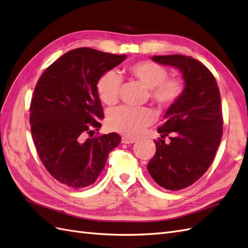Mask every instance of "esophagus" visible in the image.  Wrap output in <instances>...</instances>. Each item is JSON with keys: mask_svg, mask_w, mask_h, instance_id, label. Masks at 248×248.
I'll list each match as a JSON object with an SVG mask.
<instances>
[{"mask_svg": "<svg viewBox=\"0 0 248 248\" xmlns=\"http://www.w3.org/2000/svg\"><path fill=\"white\" fill-rule=\"evenodd\" d=\"M122 142H123V144H133V142H136V139H130V138L123 137L122 138Z\"/></svg>", "mask_w": 248, "mask_h": 248, "instance_id": "1", "label": "esophagus"}]
</instances>
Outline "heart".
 <instances>
[{
	"mask_svg": "<svg viewBox=\"0 0 248 248\" xmlns=\"http://www.w3.org/2000/svg\"><path fill=\"white\" fill-rule=\"evenodd\" d=\"M128 71L133 78L149 88L151 100L160 108H169L181 98L184 84L179 78H168L169 72L163 66L153 61H140L131 64ZM121 79L114 71L103 73L97 80L96 90L99 98L111 106L117 102ZM154 115L147 108L119 107L108 117V126L128 138H136L153 122Z\"/></svg>",
	"mask_w": 248,
	"mask_h": 248,
	"instance_id": "obj_1",
	"label": "heart"
}]
</instances>
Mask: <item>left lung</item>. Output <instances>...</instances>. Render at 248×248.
Masks as SVG:
<instances>
[{"label": "left lung", "instance_id": "obj_1", "mask_svg": "<svg viewBox=\"0 0 248 248\" xmlns=\"http://www.w3.org/2000/svg\"><path fill=\"white\" fill-rule=\"evenodd\" d=\"M154 62L172 66L183 74L184 92L168 108L154 140L156 153L148 171L159 186L180 190L205 174L214 159L222 137L220 93L213 74L192 57L154 56ZM170 136L167 144L164 138Z\"/></svg>", "mask_w": 248, "mask_h": 248}]
</instances>
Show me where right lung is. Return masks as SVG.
Listing matches in <instances>:
<instances>
[{
	"mask_svg": "<svg viewBox=\"0 0 248 248\" xmlns=\"http://www.w3.org/2000/svg\"><path fill=\"white\" fill-rule=\"evenodd\" d=\"M126 59L89 47L72 49L42 73L30 107V124L39 158L60 183L73 188L93 184L109 152L119 146L116 132L87 138L98 130L103 110L96 84Z\"/></svg>",
	"mask_w": 248,
	"mask_h": 248,
	"instance_id": "1",
	"label": "right lung"
}]
</instances>
